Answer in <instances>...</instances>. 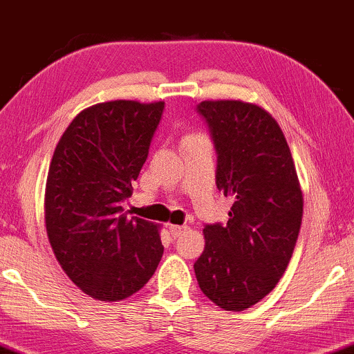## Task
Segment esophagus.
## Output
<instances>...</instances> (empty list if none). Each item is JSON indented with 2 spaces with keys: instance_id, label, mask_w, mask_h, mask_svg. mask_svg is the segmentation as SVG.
Segmentation results:
<instances>
[{
  "instance_id": "34e87169",
  "label": "esophagus",
  "mask_w": 354,
  "mask_h": 354,
  "mask_svg": "<svg viewBox=\"0 0 354 354\" xmlns=\"http://www.w3.org/2000/svg\"><path fill=\"white\" fill-rule=\"evenodd\" d=\"M168 229H170V234L173 237H179L181 234L187 231V226H178V225H168Z\"/></svg>"
}]
</instances>
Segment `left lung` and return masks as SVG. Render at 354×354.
<instances>
[{
  "instance_id": "1",
  "label": "left lung",
  "mask_w": 354,
  "mask_h": 354,
  "mask_svg": "<svg viewBox=\"0 0 354 354\" xmlns=\"http://www.w3.org/2000/svg\"><path fill=\"white\" fill-rule=\"evenodd\" d=\"M218 152L216 186L234 203L226 226L203 227L205 248L194 263L201 290L226 311L263 300L295 248L303 194L276 118L252 102L202 101Z\"/></svg>"
}]
</instances>
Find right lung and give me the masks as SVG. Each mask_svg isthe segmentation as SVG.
I'll list each match as a JSON object with an SVG mask.
<instances>
[{
  "label": "right lung",
  "instance_id": "add662e5",
  "mask_svg": "<svg viewBox=\"0 0 354 354\" xmlns=\"http://www.w3.org/2000/svg\"><path fill=\"white\" fill-rule=\"evenodd\" d=\"M165 102L117 99L84 109L59 139L44 189V223L64 272L94 300L141 290L163 255L160 226L129 218L133 194Z\"/></svg>",
  "mask_w": 354,
  "mask_h": 354
}]
</instances>
